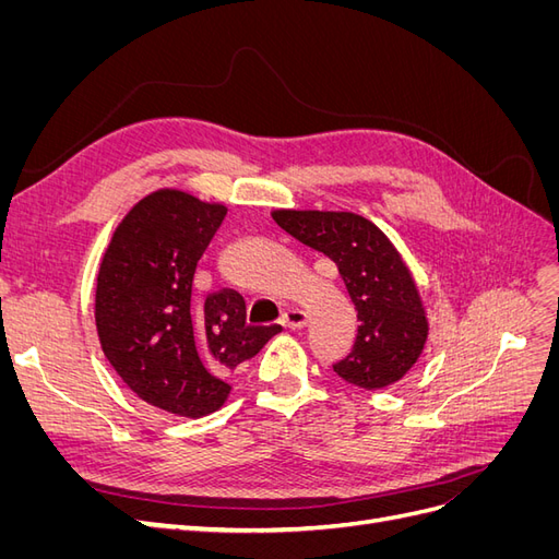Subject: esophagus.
<instances>
[{"label": "esophagus", "instance_id": "1", "mask_svg": "<svg viewBox=\"0 0 559 559\" xmlns=\"http://www.w3.org/2000/svg\"><path fill=\"white\" fill-rule=\"evenodd\" d=\"M280 321H282V326H286V329H302L308 324V314L298 310V308H292V310H286L282 314Z\"/></svg>", "mask_w": 559, "mask_h": 559}]
</instances>
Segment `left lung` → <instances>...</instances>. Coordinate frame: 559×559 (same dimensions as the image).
<instances>
[{"mask_svg":"<svg viewBox=\"0 0 559 559\" xmlns=\"http://www.w3.org/2000/svg\"><path fill=\"white\" fill-rule=\"evenodd\" d=\"M275 224L324 253L341 273L359 319L357 341L333 370L361 389L399 382L425 349L429 324L411 267L394 242L354 212L275 210Z\"/></svg>","mask_w":559,"mask_h":559,"instance_id":"1","label":"left lung"}]
</instances>
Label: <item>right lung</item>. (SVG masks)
<instances>
[{"instance_id": "right-lung-1", "label": "right lung", "mask_w": 559, "mask_h": 559, "mask_svg": "<svg viewBox=\"0 0 559 559\" xmlns=\"http://www.w3.org/2000/svg\"><path fill=\"white\" fill-rule=\"evenodd\" d=\"M226 212L158 189L123 216L99 263L95 326L105 357L142 401L179 417L222 408L228 376L282 331L249 326L233 289L193 298L195 265Z\"/></svg>"}]
</instances>
